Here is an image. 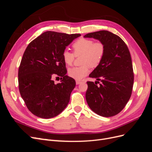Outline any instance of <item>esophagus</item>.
I'll list each match as a JSON object with an SVG mask.
<instances>
[{
	"label": "esophagus",
	"mask_w": 152,
	"mask_h": 152,
	"mask_svg": "<svg viewBox=\"0 0 152 152\" xmlns=\"http://www.w3.org/2000/svg\"><path fill=\"white\" fill-rule=\"evenodd\" d=\"M81 83H82V81H79V80H76V84H77V85L80 84Z\"/></svg>",
	"instance_id": "esophagus-1"
}]
</instances>
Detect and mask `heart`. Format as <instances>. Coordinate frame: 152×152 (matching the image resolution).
<instances>
[{
    "instance_id": "b5f03b06",
    "label": "heart",
    "mask_w": 152,
    "mask_h": 152,
    "mask_svg": "<svg viewBox=\"0 0 152 152\" xmlns=\"http://www.w3.org/2000/svg\"><path fill=\"white\" fill-rule=\"evenodd\" d=\"M72 48L75 56L82 54L81 64L79 67H73L68 70V75L75 80H80L89 72V67H96L102 61L105 53V47L101 42H95L90 39L80 38L73 43ZM63 62L66 65H71L74 55L68 50H64L62 54Z\"/></svg>"
}]
</instances>
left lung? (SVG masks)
<instances>
[{"mask_svg":"<svg viewBox=\"0 0 152 152\" xmlns=\"http://www.w3.org/2000/svg\"><path fill=\"white\" fill-rule=\"evenodd\" d=\"M84 37L98 40L105 47L102 61L89 75L97 81L87 82L86 102L99 115L114 116L125 107L131 96L134 73L130 52L121 37L107 30L87 34ZM99 81L102 83L98 86L96 82Z\"/></svg>","mask_w":152,"mask_h":152,"instance_id":"obj_1","label":"left lung"}]
</instances>
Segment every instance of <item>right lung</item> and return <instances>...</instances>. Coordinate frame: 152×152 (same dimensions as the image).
<instances>
[{
    "label": "right lung",
    "mask_w": 152,
    "mask_h": 152,
    "mask_svg": "<svg viewBox=\"0 0 152 152\" xmlns=\"http://www.w3.org/2000/svg\"><path fill=\"white\" fill-rule=\"evenodd\" d=\"M80 35L48 31L27 46L18 70L19 90L27 108L35 116L56 117L70 102L75 81L66 75L61 54ZM55 76L61 77L60 83H54Z\"/></svg>",
    "instance_id": "right-lung-1"
}]
</instances>
